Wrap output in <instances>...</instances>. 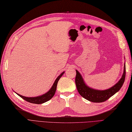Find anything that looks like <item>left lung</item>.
<instances>
[{
    "label": "left lung",
    "instance_id": "1",
    "mask_svg": "<svg viewBox=\"0 0 132 132\" xmlns=\"http://www.w3.org/2000/svg\"><path fill=\"white\" fill-rule=\"evenodd\" d=\"M126 77V66L121 78L111 88L104 90H95L87 86L85 84L83 79L79 72L76 70L75 83L79 94L86 99L93 103H102L109 99L115 93L120 90L125 82Z\"/></svg>",
    "mask_w": 132,
    "mask_h": 132
}]
</instances>
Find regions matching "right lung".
Here are the masks:
<instances>
[{"label": "right lung", "mask_w": 132, "mask_h": 132, "mask_svg": "<svg viewBox=\"0 0 132 132\" xmlns=\"http://www.w3.org/2000/svg\"><path fill=\"white\" fill-rule=\"evenodd\" d=\"M63 73H64V72H63L62 73L60 74V76H58L57 78L56 79V80H55L52 87L51 88V89L47 93H45V94L43 95L39 96H37V97H25L22 95H21L18 94V93H17V94H18L19 96H20L21 97H22V98L24 100L29 102V103L36 104H40L44 103L45 102L50 100L54 96L55 92H56V90L57 82L59 81V80L60 79V78L62 77V76L63 75Z\"/></svg>", "instance_id": "right-lung-1"}]
</instances>
